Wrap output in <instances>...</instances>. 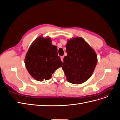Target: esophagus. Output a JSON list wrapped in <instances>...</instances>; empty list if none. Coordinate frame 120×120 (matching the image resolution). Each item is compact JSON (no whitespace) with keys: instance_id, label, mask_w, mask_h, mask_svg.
Wrapping results in <instances>:
<instances>
[{"instance_id":"obj_1","label":"esophagus","mask_w":120,"mask_h":120,"mask_svg":"<svg viewBox=\"0 0 120 120\" xmlns=\"http://www.w3.org/2000/svg\"><path fill=\"white\" fill-rule=\"evenodd\" d=\"M64 56H60V60H61L62 61H63V60H64Z\"/></svg>"}]
</instances>
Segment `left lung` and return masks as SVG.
Wrapping results in <instances>:
<instances>
[{
	"label": "left lung",
	"instance_id": "1",
	"mask_svg": "<svg viewBox=\"0 0 120 120\" xmlns=\"http://www.w3.org/2000/svg\"><path fill=\"white\" fill-rule=\"evenodd\" d=\"M67 56L64 58L62 67L67 81L73 84H81L91 77L97 64L94 50L81 38L68 41Z\"/></svg>",
	"mask_w": 120,
	"mask_h": 120
}]
</instances>
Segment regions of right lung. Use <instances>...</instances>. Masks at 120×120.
<instances>
[{
	"instance_id": "obj_1",
	"label": "right lung",
	"mask_w": 120,
	"mask_h": 120,
	"mask_svg": "<svg viewBox=\"0 0 120 120\" xmlns=\"http://www.w3.org/2000/svg\"><path fill=\"white\" fill-rule=\"evenodd\" d=\"M27 71L36 80H48L63 63L58 56L56 46L48 38H38L29 48L25 58Z\"/></svg>"
}]
</instances>
